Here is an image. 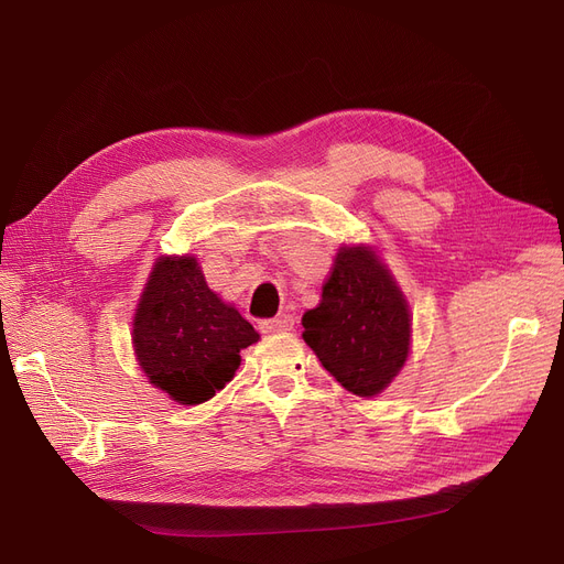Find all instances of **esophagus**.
Returning <instances> with one entry per match:
<instances>
[{
    "mask_svg": "<svg viewBox=\"0 0 564 564\" xmlns=\"http://www.w3.org/2000/svg\"><path fill=\"white\" fill-rule=\"evenodd\" d=\"M294 327V317L292 315H279L272 319H262L260 322V332L262 334H279V332H290Z\"/></svg>",
    "mask_w": 564,
    "mask_h": 564,
    "instance_id": "esophagus-1",
    "label": "esophagus"
}]
</instances>
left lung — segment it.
Segmentation results:
<instances>
[{
    "mask_svg": "<svg viewBox=\"0 0 564 564\" xmlns=\"http://www.w3.org/2000/svg\"><path fill=\"white\" fill-rule=\"evenodd\" d=\"M304 340L343 389L381 393L398 377L411 343L402 290L370 247H340L322 300L302 317Z\"/></svg>",
    "mask_w": 564,
    "mask_h": 564,
    "instance_id": "8db88e82",
    "label": "left lung"
}]
</instances>
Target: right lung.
<instances>
[{"label": "right lung", "mask_w": 564, "mask_h": 564, "mask_svg": "<svg viewBox=\"0 0 564 564\" xmlns=\"http://www.w3.org/2000/svg\"><path fill=\"white\" fill-rule=\"evenodd\" d=\"M258 332L207 288L194 256H160L132 322L139 368L181 404H200L235 377Z\"/></svg>", "instance_id": "add662e5"}]
</instances>
